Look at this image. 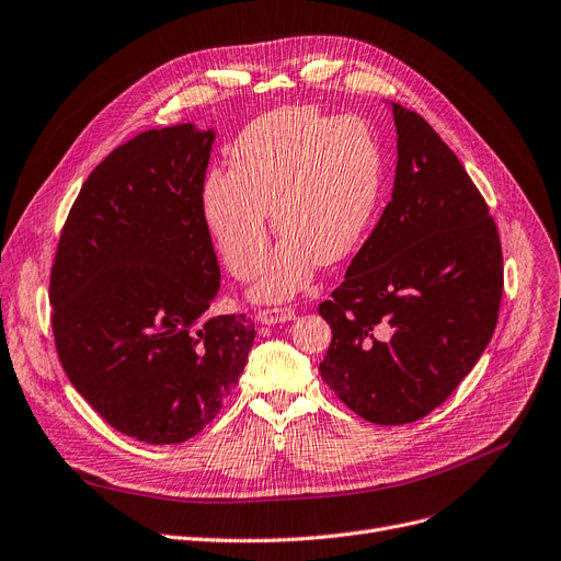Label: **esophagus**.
Here are the masks:
<instances>
[{
    "label": "esophagus",
    "instance_id": "esophagus-1",
    "mask_svg": "<svg viewBox=\"0 0 561 561\" xmlns=\"http://www.w3.org/2000/svg\"><path fill=\"white\" fill-rule=\"evenodd\" d=\"M296 319V311L290 307H273V309H261L256 313V321L263 325H277V323H288Z\"/></svg>",
    "mask_w": 561,
    "mask_h": 561
}]
</instances>
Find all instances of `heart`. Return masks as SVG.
Masks as SVG:
<instances>
[{"label": "heart", "instance_id": "1", "mask_svg": "<svg viewBox=\"0 0 561 561\" xmlns=\"http://www.w3.org/2000/svg\"><path fill=\"white\" fill-rule=\"evenodd\" d=\"M231 172L202 185L204 225L238 279H252L275 231L284 238L254 286L259 300H286L311 282L316 263L351 256L380 197L382 153L359 118H336L309 105L254 118L229 151Z\"/></svg>", "mask_w": 561, "mask_h": 561}]
</instances>
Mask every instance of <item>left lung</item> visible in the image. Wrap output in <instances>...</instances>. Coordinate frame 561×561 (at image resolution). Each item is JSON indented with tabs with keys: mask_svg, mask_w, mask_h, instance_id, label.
Here are the masks:
<instances>
[{
	"mask_svg": "<svg viewBox=\"0 0 561 561\" xmlns=\"http://www.w3.org/2000/svg\"><path fill=\"white\" fill-rule=\"evenodd\" d=\"M392 114V202L319 307L332 328L323 380L382 426L447 401L489 346L504 284L497 227L460 160L417 112Z\"/></svg>",
	"mask_w": 561,
	"mask_h": 561,
	"instance_id": "1",
	"label": "left lung"
}]
</instances>
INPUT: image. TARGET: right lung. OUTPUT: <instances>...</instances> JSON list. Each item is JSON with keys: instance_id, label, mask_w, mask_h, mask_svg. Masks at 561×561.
<instances>
[{"instance_id": "right-lung-1", "label": "right lung", "mask_w": 561, "mask_h": 561, "mask_svg": "<svg viewBox=\"0 0 561 561\" xmlns=\"http://www.w3.org/2000/svg\"><path fill=\"white\" fill-rule=\"evenodd\" d=\"M213 130L121 144L84 181L50 275L59 362L116 431L179 445L215 420L254 344L245 313L210 316L220 265L202 217Z\"/></svg>"}]
</instances>
